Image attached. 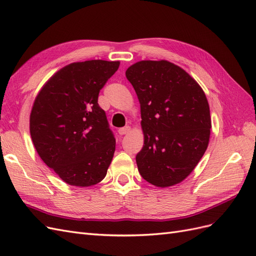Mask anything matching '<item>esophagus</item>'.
Listing matches in <instances>:
<instances>
[{
	"mask_svg": "<svg viewBox=\"0 0 256 256\" xmlns=\"http://www.w3.org/2000/svg\"><path fill=\"white\" fill-rule=\"evenodd\" d=\"M130 130H132V128H130V126H126L119 128L118 132H119L120 135H126V134H128L130 132Z\"/></svg>",
	"mask_w": 256,
	"mask_h": 256,
	"instance_id": "obj_1",
	"label": "esophagus"
}]
</instances>
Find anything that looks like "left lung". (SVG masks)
<instances>
[{"label": "left lung", "instance_id": "left-lung-1", "mask_svg": "<svg viewBox=\"0 0 256 256\" xmlns=\"http://www.w3.org/2000/svg\"><path fill=\"white\" fill-rule=\"evenodd\" d=\"M140 104L144 146L136 156L142 177L158 188L184 181L198 164L210 138L206 94L184 68L144 60L126 70Z\"/></svg>", "mask_w": 256, "mask_h": 256}]
</instances>
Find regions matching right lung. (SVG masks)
Instances as JSON below:
<instances>
[{
  "mask_svg": "<svg viewBox=\"0 0 256 256\" xmlns=\"http://www.w3.org/2000/svg\"><path fill=\"white\" fill-rule=\"evenodd\" d=\"M119 61L74 62L51 76L36 96L30 133L36 152L64 182L91 186L103 180L116 149L100 90Z\"/></svg>",
  "mask_w": 256,
  "mask_h": 256,
  "instance_id": "1",
  "label": "right lung"
}]
</instances>
